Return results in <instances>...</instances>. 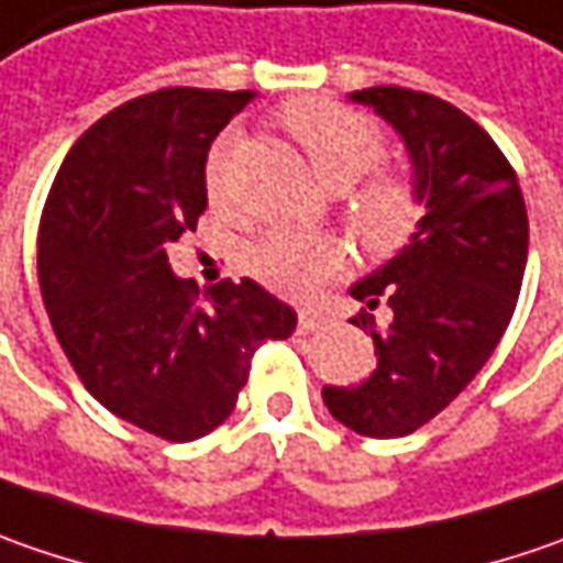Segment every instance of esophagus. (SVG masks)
Listing matches in <instances>:
<instances>
[{"label": "esophagus", "mask_w": 563, "mask_h": 563, "mask_svg": "<svg viewBox=\"0 0 563 563\" xmlns=\"http://www.w3.org/2000/svg\"><path fill=\"white\" fill-rule=\"evenodd\" d=\"M324 324H328V318H324V314H318V311H311V308L299 311V333H311V330L324 328Z\"/></svg>", "instance_id": "esophagus-1"}]
</instances>
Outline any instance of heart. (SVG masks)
<instances>
[{
	"label": "heart",
	"instance_id": "heart-1",
	"mask_svg": "<svg viewBox=\"0 0 563 563\" xmlns=\"http://www.w3.org/2000/svg\"><path fill=\"white\" fill-rule=\"evenodd\" d=\"M283 125L306 151L318 179L336 191L368 176L384 157V135L362 112L333 100H296L283 110ZM235 137H220L208 154L205 188L210 205L223 208L230 201V163ZM422 201L406 179L384 176L368 183L353 201V227L362 242L375 252H394L416 233ZM346 261L336 239L314 233L277 230L257 239L249 252V271L257 280L286 296H308L333 277Z\"/></svg>",
	"mask_w": 563,
	"mask_h": 563
}]
</instances>
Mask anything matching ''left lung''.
I'll list each match as a JSON object with an SVG mask.
<instances>
[{"label": "left lung", "instance_id": "1", "mask_svg": "<svg viewBox=\"0 0 563 563\" xmlns=\"http://www.w3.org/2000/svg\"><path fill=\"white\" fill-rule=\"evenodd\" d=\"M350 100L400 135L426 213L397 255L350 286L368 308L390 306L387 330H372L375 372L321 397L355 434L404 438L495 353L520 296L529 220L517 173L466 112L394 85L353 90ZM353 324L365 328L368 318Z\"/></svg>", "mask_w": 563, "mask_h": 563}]
</instances>
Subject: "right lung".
Listing matches in <instances>:
<instances>
[{
	"label": "right lung",
	"instance_id": "add662e5",
	"mask_svg": "<svg viewBox=\"0 0 563 563\" xmlns=\"http://www.w3.org/2000/svg\"><path fill=\"white\" fill-rule=\"evenodd\" d=\"M255 90L166 87L115 107L75 141L37 239L43 306L97 404L163 441L223 426L264 340L296 311L261 283L198 289L166 249L208 208L213 137Z\"/></svg>",
	"mask_w": 563,
	"mask_h": 563
}]
</instances>
